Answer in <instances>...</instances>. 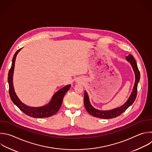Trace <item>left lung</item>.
I'll list each match as a JSON object with an SVG mask.
<instances>
[{
    "label": "left lung",
    "instance_id": "8db88e82",
    "mask_svg": "<svg viewBox=\"0 0 152 152\" xmlns=\"http://www.w3.org/2000/svg\"><path fill=\"white\" fill-rule=\"evenodd\" d=\"M126 60L130 62L132 66L133 70L135 72V82L134 86V88L132 90V92L129 98V99L127 100V102L121 107L109 111H102V110H98L97 109H95L90 104L89 97L88 95V94L86 92H85L84 95V104L86 110L87 112L94 117L98 118H102V119H112L114 118H116L121 115L122 113H124L131 105L133 104L134 101L137 97V86L138 82L140 80V71L138 69L137 64L136 63V61L135 60L134 58L132 55H129L128 57H126Z\"/></svg>",
    "mask_w": 152,
    "mask_h": 152
}]
</instances>
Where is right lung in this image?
<instances>
[{"label": "right lung", "mask_w": 152, "mask_h": 152, "mask_svg": "<svg viewBox=\"0 0 152 152\" xmlns=\"http://www.w3.org/2000/svg\"><path fill=\"white\" fill-rule=\"evenodd\" d=\"M19 49L14 56L12 66L8 73V81L9 83V93L11 97L12 102L26 115L36 118H48L55 115L60 109L63 99L66 93L69 90L71 87L70 85H67L65 87L63 88L58 91H57L53 96L51 101L47 105L40 107H31L26 106L23 104L19 98L17 97L14 89L13 82H12V76L14 70L15 66V61L16 58V56L18 52L21 50Z\"/></svg>", "instance_id": "add662e5"}]
</instances>
